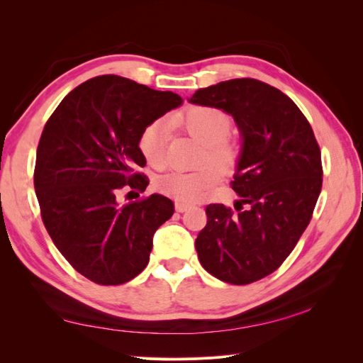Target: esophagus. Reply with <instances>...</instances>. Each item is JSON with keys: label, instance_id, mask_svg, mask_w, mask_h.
Segmentation results:
<instances>
[{"label": "esophagus", "instance_id": "obj_1", "mask_svg": "<svg viewBox=\"0 0 363 363\" xmlns=\"http://www.w3.org/2000/svg\"><path fill=\"white\" fill-rule=\"evenodd\" d=\"M194 206V204H189V203H181V201H176V211L177 212H186V211H189L190 207Z\"/></svg>", "mask_w": 363, "mask_h": 363}]
</instances>
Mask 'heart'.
<instances>
[{"mask_svg": "<svg viewBox=\"0 0 363 363\" xmlns=\"http://www.w3.org/2000/svg\"><path fill=\"white\" fill-rule=\"evenodd\" d=\"M174 126L203 143L196 172H173L159 177L157 187L177 201L191 203L204 196L215 184H218L225 172H233L238 164L240 150L229 138L233 129L230 115L215 106H190L172 117ZM169 121L157 118L148 123L138 135V150L151 167L164 169L168 165Z\"/></svg>", "mask_w": 363, "mask_h": 363, "instance_id": "b5f03b06", "label": "heart"}]
</instances>
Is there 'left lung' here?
<instances>
[{
	"label": "left lung",
	"instance_id": "8db88e82",
	"mask_svg": "<svg viewBox=\"0 0 363 363\" xmlns=\"http://www.w3.org/2000/svg\"><path fill=\"white\" fill-rule=\"evenodd\" d=\"M190 103L237 121L243 151L230 187L240 199L206 207L195 248L206 272L246 285L279 268L312 220L321 191V151L311 123L281 90L252 78L199 89Z\"/></svg>",
	"mask_w": 363,
	"mask_h": 363
}]
</instances>
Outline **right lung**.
Wrapping results in <instances>:
<instances>
[{
    "label": "right lung",
    "instance_id": "right-lung-1",
    "mask_svg": "<svg viewBox=\"0 0 363 363\" xmlns=\"http://www.w3.org/2000/svg\"><path fill=\"white\" fill-rule=\"evenodd\" d=\"M181 103L173 91L103 74L72 90L46 121L34 168L40 215L60 254L91 282L120 285L140 274L154 233L172 218L167 196L118 204L117 194L146 190L138 135Z\"/></svg>",
    "mask_w": 363,
    "mask_h": 363
}]
</instances>
